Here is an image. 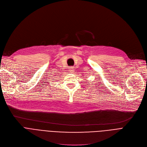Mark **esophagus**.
<instances>
[{"instance_id":"obj_1","label":"esophagus","mask_w":147,"mask_h":147,"mask_svg":"<svg viewBox=\"0 0 147 147\" xmlns=\"http://www.w3.org/2000/svg\"><path fill=\"white\" fill-rule=\"evenodd\" d=\"M74 70H75L74 68L71 67L70 68H69V73H74Z\"/></svg>"}]
</instances>
